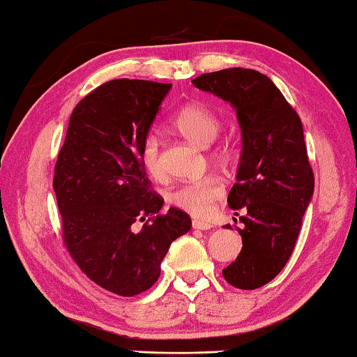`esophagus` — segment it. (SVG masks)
Returning a JSON list of instances; mask_svg holds the SVG:
<instances>
[{
	"label": "esophagus",
	"instance_id": "1",
	"mask_svg": "<svg viewBox=\"0 0 357 357\" xmlns=\"http://www.w3.org/2000/svg\"><path fill=\"white\" fill-rule=\"evenodd\" d=\"M193 229H198V231H208V229L213 227L211 222L208 221H199V219H197V221H193Z\"/></svg>",
	"mask_w": 357,
	"mask_h": 357
}]
</instances>
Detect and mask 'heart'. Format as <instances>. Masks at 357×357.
I'll list each match as a JSON object with an SVG mask.
<instances>
[{"mask_svg":"<svg viewBox=\"0 0 357 357\" xmlns=\"http://www.w3.org/2000/svg\"><path fill=\"white\" fill-rule=\"evenodd\" d=\"M174 125L193 143L206 146L216 138L221 130V120L211 109L203 104H187L174 116ZM214 162L226 164L232 159L234 149L229 143H219L209 151ZM139 158L143 167L154 178H164L165 169L160 154V141L155 133H148L143 138L139 149ZM224 188L221 182L214 177H203L193 182H185L170 190L169 202L192 214L195 218H204L211 213L213 204L222 197Z\"/></svg>","mask_w":357,"mask_h":357,"instance_id":"1","label":"heart"}]
</instances>
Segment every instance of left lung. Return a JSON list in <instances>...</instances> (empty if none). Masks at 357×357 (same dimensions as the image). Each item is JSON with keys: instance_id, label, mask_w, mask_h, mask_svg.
<instances>
[{"instance_id": "1", "label": "left lung", "mask_w": 357, "mask_h": 357, "mask_svg": "<svg viewBox=\"0 0 357 357\" xmlns=\"http://www.w3.org/2000/svg\"><path fill=\"white\" fill-rule=\"evenodd\" d=\"M192 82L237 110L243 148L227 203L237 216L244 213L242 250L222 276L238 289H258L289 260L314 195L302 121L270 77L255 70L227 68Z\"/></svg>"}]
</instances>
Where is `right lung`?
<instances>
[{
  "label": "right lung",
  "mask_w": 357,
  "mask_h": 357,
  "mask_svg": "<svg viewBox=\"0 0 357 357\" xmlns=\"http://www.w3.org/2000/svg\"><path fill=\"white\" fill-rule=\"evenodd\" d=\"M169 89L143 79L96 87L73 110L55 164L66 250L91 281L119 296L148 291L170 243L192 227L182 209L160 213L164 198L139 158Z\"/></svg>",
  "instance_id": "1"
}]
</instances>
